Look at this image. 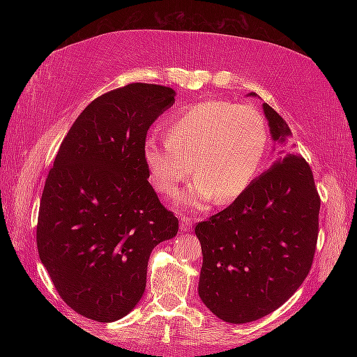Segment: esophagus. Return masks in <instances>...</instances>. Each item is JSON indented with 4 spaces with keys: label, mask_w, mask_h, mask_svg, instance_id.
Segmentation results:
<instances>
[{
    "label": "esophagus",
    "mask_w": 357,
    "mask_h": 357,
    "mask_svg": "<svg viewBox=\"0 0 357 357\" xmlns=\"http://www.w3.org/2000/svg\"><path fill=\"white\" fill-rule=\"evenodd\" d=\"M179 220H181V225H179L181 231H190L193 220L189 219V217H185V215H179Z\"/></svg>",
    "instance_id": "1"
}]
</instances>
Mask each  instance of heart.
<instances>
[{"mask_svg": "<svg viewBox=\"0 0 357 357\" xmlns=\"http://www.w3.org/2000/svg\"><path fill=\"white\" fill-rule=\"evenodd\" d=\"M268 143V124L255 107L209 99L174 112L165 142H144L143 162L151 184L168 198L197 174L185 204L203 209L214 197L229 203L244 195L261 170Z\"/></svg>", "mask_w": 357, "mask_h": 357, "instance_id": "1", "label": "heart"}]
</instances>
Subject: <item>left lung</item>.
Listing matches in <instances>:
<instances>
[{
	"mask_svg": "<svg viewBox=\"0 0 357 357\" xmlns=\"http://www.w3.org/2000/svg\"><path fill=\"white\" fill-rule=\"evenodd\" d=\"M263 110L273 140L285 143L291 135L285 119L268 104ZM319 204L309 164L298 154H287L228 208L198 223L203 304L233 324L279 309L312 268Z\"/></svg>",
	"mask_w": 357,
	"mask_h": 357,
	"instance_id": "left-lung-1",
	"label": "left lung"
}]
</instances>
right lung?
Here are the masks:
<instances>
[{"mask_svg":"<svg viewBox=\"0 0 357 357\" xmlns=\"http://www.w3.org/2000/svg\"><path fill=\"white\" fill-rule=\"evenodd\" d=\"M174 94L149 83L102 94L72 124L48 172L39 258L66 304L94 321H116L134 309L151 252L178 233L143 162L149 126Z\"/></svg>","mask_w":357,"mask_h":357,"instance_id":"obj_1","label":"right lung"}]
</instances>
